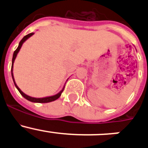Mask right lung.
<instances>
[{
	"mask_svg": "<svg viewBox=\"0 0 148 148\" xmlns=\"http://www.w3.org/2000/svg\"><path fill=\"white\" fill-rule=\"evenodd\" d=\"M34 34V33H31V34H28V35L25 36L24 37H23V38L21 39V41H20V43H19V45L18 46L17 49H16V51H14V53H13V59H12V66H11V75H12V78H13V82L15 84V86H16V87L17 88L18 90V92H20L21 95H22V96L23 97L25 98V99H28V101H30V102H38V103H47V102H53V101L56 100V99H57L58 98H59V97L61 96V95H62V92L64 91V87L63 88V89H62V91H61L60 92H59V94H57V95H54V96H51V97H44V98H34V97H29L28 96V95H26V94L23 93V92H22L21 90L20 89L18 88V86L16 85V82H15L14 81V78H13V62H14L15 61V59H16V56H17V53H18L19 50H20V49L21 48V46L22 44H23V43L25 41H26L27 38H29L30 36H31Z\"/></svg>",
	"mask_w": 148,
	"mask_h": 148,
	"instance_id": "right-lung-1",
	"label": "right lung"
}]
</instances>
